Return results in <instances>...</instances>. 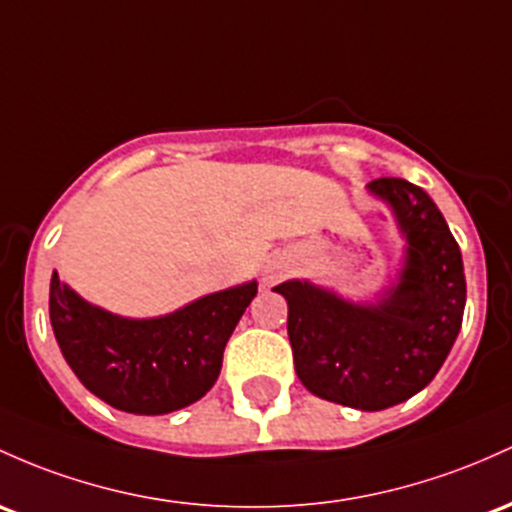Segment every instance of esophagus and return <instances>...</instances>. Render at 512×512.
I'll return each mask as SVG.
<instances>
[{"instance_id":"esophagus-1","label":"esophagus","mask_w":512,"mask_h":512,"mask_svg":"<svg viewBox=\"0 0 512 512\" xmlns=\"http://www.w3.org/2000/svg\"><path fill=\"white\" fill-rule=\"evenodd\" d=\"M279 279H282V267L279 265H267L265 269H262V282H265L267 286L277 284Z\"/></svg>"}]
</instances>
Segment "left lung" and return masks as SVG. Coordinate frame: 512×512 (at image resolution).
<instances>
[{
    "instance_id": "left-lung-1",
    "label": "left lung",
    "mask_w": 512,
    "mask_h": 512,
    "mask_svg": "<svg viewBox=\"0 0 512 512\" xmlns=\"http://www.w3.org/2000/svg\"><path fill=\"white\" fill-rule=\"evenodd\" d=\"M406 240L393 282L374 299L289 279L274 286L289 303L294 367L325 401L384 411L435 379L462 328L466 279L457 240L435 201L415 184L381 177L367 184Z\"/></svg>"
}]
</instances>
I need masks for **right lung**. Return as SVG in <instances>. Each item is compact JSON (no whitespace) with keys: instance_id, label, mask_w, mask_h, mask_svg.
Instances as JSON below:
<instances>
[{"instance_id":"add662e5","label":"right lung","mask_w":512,"mask_h":512,"mask_svg":"<svg viewBox=\"0 0 512 512\" xmlns=\"http://www.w3.org/2000/svg\"><path fill=\"white\" fill-rule=\"evenodd\" d=\"M255 296L252 279L165 316L126 318L82 299L53 272L50 325L84 389L116 411L165 415L216 384L226 342Z\"/></svg>"}]
</instances>
